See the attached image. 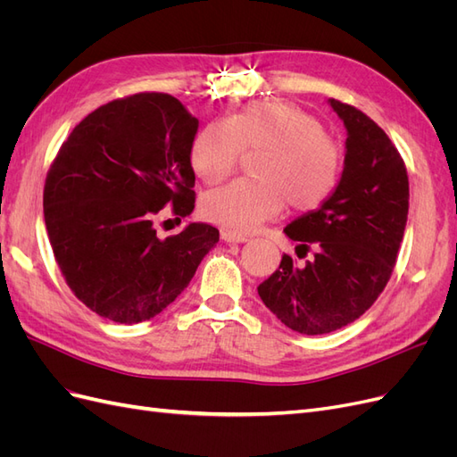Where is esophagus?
Segmentation results:
<instances>
[{
	"label": "esophagus",
	"instance_id": "obj_1",
	"mask_svg": "<svg viewBox=\"0 0 457 457\" xmlns=\"http://www.w3.org/2000/svg\"><path fill=\"white\" fill-rule=\"evenodd\" d=\"M220 238H223V240L228 242V244H244V242H247V237H242V234L230 232V230H223V232H220Z\"/></svg>",
	"mask_w": 457,
	"mask_h": 457
}]
</instances>
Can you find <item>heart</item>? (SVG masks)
Here are the masks:
<instances>
[{
	"label": "heart",
	"mask_w": 457,
	"mask_h": 457,
	"mask_svg": "<svg viewBox=\"0 0 457 457\" xmlns=\"http://www.w3.org/2000/svg\"><path fill=\"white\" fill-rule=\"evenodd\" d=\"M244 150L262 152L253 175L207 192L202 215L232 232H253L289 210H318L336 190L341 148L307 110L284 101H257L228 120L204 126L190 146V165L204 183L223 181Z\"/></svg>",
	"instance_id": "1"
}]
</instances>
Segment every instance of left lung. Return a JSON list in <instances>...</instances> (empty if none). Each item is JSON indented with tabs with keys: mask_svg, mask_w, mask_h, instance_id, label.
Returning <instances> with one entry per match:
<instances>
[{
	"mask_svg": "<svg viewBox=\"0 0 457 457\" xmlns=\"http://www.w3.org/2000/svg\"><path fill=\"white\" fill-rule=\"evenodd\" d=\"M347 129L343 173L331 196L289 223L299 242L295 265L280 267L259 284V297L287 328L322 336L361 318L391 278L408 220V173L386 133L361 110L328 101ZM303 252L301 253L300 250Z\"/></svg>",
	"mask_w": 457,
	"mask_h": 457,
	"instance_id": "left-lung-1",
	"label": "left lung"
}]
</instances>
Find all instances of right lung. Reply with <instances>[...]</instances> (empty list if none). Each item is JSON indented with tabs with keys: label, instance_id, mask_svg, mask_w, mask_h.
I'll list each match as a JSON object with an SVG mask.
<instances>
[{
	"label": "right lung",
	"instance_id": "obj_1",
	"mask_svg": "<svg viewBox=\"0 0 457 457\" xmlns=\"http://www.w3.org/2000/svg\"><path fill=\"white\" fill-rule=\"evenodd\" d=\"M196 133L198 118L175 96L139 93L96 108L62 143L46 179L47 237L66 284L99 316L154 318L219 242L205 223L163 240L154 228L165 205L179 217L195 210Z\"/></svg>",
	"mask_w": 457,
	"mask_h": 457
}]
</instances>
